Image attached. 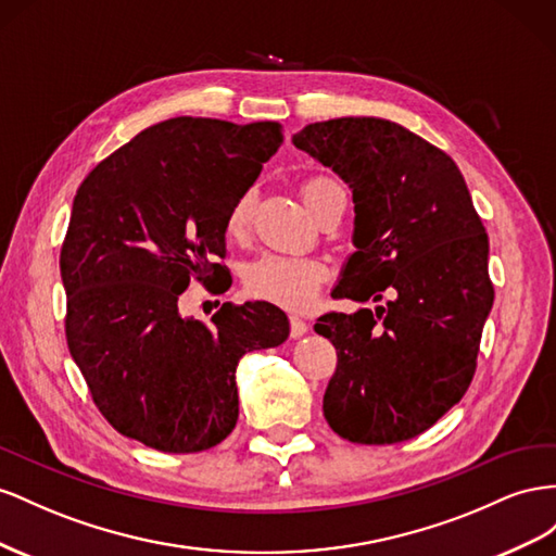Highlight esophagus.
<instances>
[{
	"label": "esophagus",
	"mask_w": 556,
	"mask_h": 556,
	"mask_svg": "<svg viewBox=\"0 0 556 556\" xmlns=\"http://www.w3.org/2000/svg\"><path fill=\"white\" fill-rule=\"evenodd\" d=\"M289 321H291V338H303L305 332L309 330V324L303 319V316L291 314Z\"/></svg>",
	"instance_id": "esophagus-1"
}]
</instances>
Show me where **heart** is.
Returning <instances> with one entry per match:
<instances>
[{
    "label": "heart",
    "instance_id": "obj_1",
    "mask_svg": "<svg viewBox=\"0 0 556 556\" xmlns=\"http://www.w3.org/2000/svg\"><path fill=\"white\" fill-rule=\"evenodd\" d=\"M342 190V186L324 177V174H314L300 184V195H303L309 212L316 216L321 212L328 195ZM253 214V193L242 190L230 204L226 216V235L230 240H244L249 232ZM326 279V267L316 258L307 256H289V253H263L261 258L249 263L244 281L251 293L258 298L273 300L283 307H307L319 293L321 281Z\"/></svg>",
    "mask_w": 556,
    "mask_h": 556
}]
</instances>
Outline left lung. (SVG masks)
Segmentation results:
<instances>
[{
  "label": "left lung",
  "instance_id": "left-lung-1",
  "mask_svg": "<svg viewBox=\"0 0 556 556\" xmlns=\"http://www.w3.org/2000/svg\"><path fill=\"white\" fill-rule=\"evenodd\" d=\"M349 184L354 247L336 298L375 312H328L314 330L338 349L324 395L332 431L358 445L424 433L468 391L494 305L489 237L452 157L384 118H332L293 135Z\"/></svg>",
  "mask_w": 556,
  "mask_h": 556
}]
</instances>
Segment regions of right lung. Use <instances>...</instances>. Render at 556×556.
Wrapping results in <instances>:
<instances>
[{
  "instance_id": "right-lung-1",
  "label": "right lung",
  "mask_w": 556,
  "mask_h": 556,
  "mask_svg": "<svg viewBox=\"0 0 556 556\" xmlns=\"http://www.w3.org/2000/svg\"><path fill=\"white\" fill-rule=\"evenodd\" d=\"M283 135L275 121L179 116L139 132L78 186L60 251L65 332L102 417L169 454L226 440L240 415L235 370L279 346L289 319L265 300L186 319L190 279L226 277V216Z\"/></svg>"
}]
</instances>
